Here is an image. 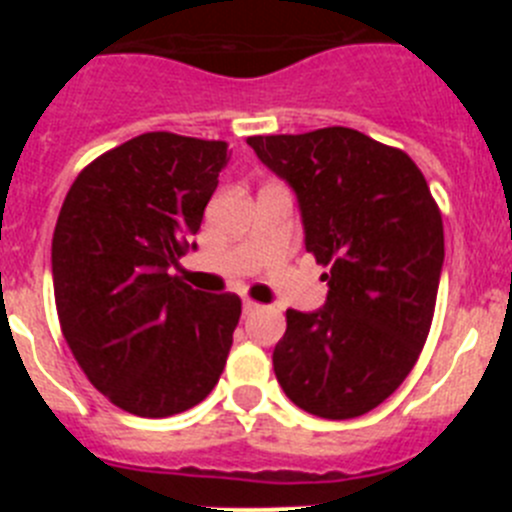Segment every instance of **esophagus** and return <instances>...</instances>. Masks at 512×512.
<instances>
[{"label":"esophagus","mask_w":512,"mask_h":512,"mask_svg":"<svg viewBox=\"0 0 512 512\" xmlns=\"http://www.w3.org/2000/svg\"><path fill=\"white\" fill-rule=\"evenodd\" d=\"M261 310L259 302H253V300H243V315H251V312Z\"/></svg>","instance_id":"esophagus-1"}]
</instances>
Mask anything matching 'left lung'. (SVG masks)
<instances>
[{
	"label": "left lung",
	"instance_id": "obj_1",
	"mask_svg": "<svg viewBox=\"0 0 512 512\" xmlns=\"http://www.w3.org/2000/svg\"><path fill=\"white\" fill-rule=\"evenodd\" d=\"M248 146L297 194L305 248L328 266L325 305L287 310L271 356L277 382L318 418H359L423 351L443 266L441 212L413 158L359 130L253 135Z\"/></svg>",
	"mask_w": 512,
	"mask_h": 512
}]
</instances>
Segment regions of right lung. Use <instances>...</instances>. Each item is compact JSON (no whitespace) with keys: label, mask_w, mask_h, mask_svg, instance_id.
Instances as JSON below:
<instances>
[{"label":"right lung","mask_w":512,"mask_h":512,"mask_svg":"<svg viewBox=\"0 0 512 512\" xmlns=\"http://www.w3.org/2000/svg\"><path fill=\"white\" fill-rule=\"evenodd\" d=\"M225 140L143 133L76 176L53 230V295L71 354L112 405L169 418L205 400L225 369L238 295L169 271L228 166Z\"/></svg>","instance_id":"add662e5"}]
</instances>
